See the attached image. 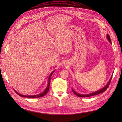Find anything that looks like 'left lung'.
Returning <instances> with one entry per match:
<instances>
[{
    "instance_id": "1",
    "label": "left lung",
    "mask_w": 122,
    "mask_h": 122,
    "mask_svg": "<svg viewBox=\"0 0 122 122\" xmlns=\"http://www.w3.org/2000/svg\"><path fill=\"white\" fill-rule=\"evenodd\" d=\"M107 38L108 40L110 41V42L111 43H112V42H111V38H110V36L108 35V34L107 35ZM112 76H111V77L110 78L109 81L108 82L107 84L105 85V86H104L103 88H102V89H101V90H98V91H96L95 92H93V93H90V94H79V93H77L76 92L74 91L73 90H72V91H73V92L75 94H76V96H77V97H92V96H94V95H97V94H100V93H103L105 91V90H107L108 86H109V85L110 84V82H111V79H112Z\"/></svg>"
}]
</instances>
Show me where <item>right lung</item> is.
I'll list each match as a JSON object with an SVG mask.
<instances>
[{"label":"right lung","instance_id":"right-lung-1","mask_svg":"<svg viewBox=\"0 0 122 122\" xmlns=\"http://www.w3.org/2000/svg\"><path fill=\"white\" fill-rule=\"evenodd\" d=\"M55 71H53L52 73L50 74V76H49V78H48V83L47 85V86H46V89H45V90L44 91L40 93V94H39L37 95H22L21 94H20V93H18L16 91H15V92L17 93V94L19 95L20 97H28V98H38V97H43L44 95H45L46 93H47L49 91V86H50V79H51V77L52 76V75L53 73V72Z\"/></svg>","mask_w":122,"mask_h":122}]
</instances>
